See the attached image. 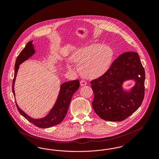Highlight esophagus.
Here are the masks:
<instances>
[{"label": "esophagus", "mask_w": 159, "mask_h": 159, "mask_svg": "<svg viewBox=\"0 0 159 159\" xmlns=\"http://www.w3.org/2000/svg\"><path fill=\"white\" fill-rule=\"evenodd\" d=\"M87 84V82L85 81V80H81L80 81V85L82 86H85Z\"/></svg>", "instance_id": "esophagus-1"}]
</instances>
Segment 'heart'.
<instances>
[{"label": "heart", "mask_w": 159, "mask_h": 159, "mask_svg": "<svg viewBox=\"0 0 159 159\" xmlns=\"http://www.w3.org/2000/svg\"><path fill=\"white\" fill-rule=\"evenodd\" d=\"M113 50L109 46L92 43L80 48L72 54L71 59L78 65L79 73L89 79L104 75L108 70L113 58ZM69 70L73 67L67 65Z\"/></svg>", "instance_id": "obj_1"}]
</instances>
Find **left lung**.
Returning a JSON list of instances; mask_svg holds the SVG:
<instances>
[{
    "label": "left lung",
    "instance_id": "obj_1",
    "mask_svg": "<svg viewBox=\"0 0 159 159\" xmlns=\"http://www.w3.org/2000/svg\"><path fill=\"white\" fill-rule=\"evenodd\" d=\"M145 79V70L138 53H122L104 75L91 82L95 112L108 121H122L128 117L143 101ZM129 80L136 83L129 91H125L122 86Z\"/></svg>",
    "mask_w": 159,
    "mask_h": 159
}]
</instances>
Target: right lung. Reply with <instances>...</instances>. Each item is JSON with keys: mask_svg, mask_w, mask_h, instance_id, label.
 Masks as SVG:
<instances>
[{"mask_svg": "<svg viewBox=\"0 0 159 159\" xmlns=\"http://www.w3.org/2000/svg\"><path fill=\"white\" fill-rule=\"evenodd\" d=\"M33 40L28 42L23 51L18 56L15 62L14 77L12 82V93L15 97L14 84L15 79L17 75V72L20 65L22 64L24 61L28 60L33 56L35 52L34 45L32 44ZM80 87V82L79 80H75L72 81L66 82L62 83L60 86V90L57 101L49 113L45 117L40 119H33L28 116L17 105L16 101V105L17 109L20 113L21 114L24 118L32 124L40 128H48L54 126L63 120L68 111V107L72 97L75 92L78 90Z\"/></svg>", "mask_w": 159, "mask_h": 159, "instance_id": "1", "label": "right lung"}]
</instances>
